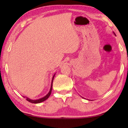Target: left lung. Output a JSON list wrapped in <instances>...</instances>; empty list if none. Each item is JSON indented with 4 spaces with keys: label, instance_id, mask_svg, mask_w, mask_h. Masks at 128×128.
<instances>
[{
    "label": "left lung",
    "instance_id": "1",
    "mask_svg": "<svg viewBox=\"0 0 128 128\" xmlns=\"http://www.w3.org/2000/svg\"><path fill=\"white\" fill-rule=\"evenodd\" d=\"M113 33H114V36H116V34H115V33H114V32H113Z\"/></svg>",
    "mask_w": 128,
    "mask_h": 128
}]
</instances>
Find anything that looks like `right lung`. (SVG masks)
<instances>
[{
  "instance_id": "add662e5",
  "label": "right lung",
  "mask_w": 128,
  "mask_h": 128,
  "mask_svg": "<svg viewBox=\"0 0 128 128\" xmlns=\"http://www.w3.org/2000/svg\"><path fill=\"white\" fill-rule=\"evenodd\" d=\"M55 74L54 75V76L52 77V81H51V88H50V92H48V94H47L46 96H43V98H41L40 99H36V100H32V99H30L29 98H28V97L26 96H23L24 97V98H26V99L30 103H41L42 102L46 100V99H47L48 98V97L50 96V95H51V92H52V83H53V80H54V77H55Z\"/></svg>"
}]
</instances>
